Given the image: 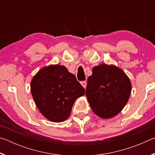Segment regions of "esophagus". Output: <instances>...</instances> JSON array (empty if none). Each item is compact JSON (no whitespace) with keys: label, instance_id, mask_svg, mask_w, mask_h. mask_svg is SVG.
Returning <instances> with one entry per match:
<instances>
[{"label":"esophagus","instance_id":"1","mask_svg":"<svg viewBox=\"0 0 155 155\" xmlns=\"http://www.w3.org/2000/svg\"><path fill=\"white\" fill-rule=\"evenodd\" d=\"M81 85H82L84 88H85L86 86H87V82H86L85 81L81 82Z\"/></svg>","mask_w":155,"mask_h":155}]
</instances>
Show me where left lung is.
<instances>
[{
	"label": "left lung",
	"instance_id": "1",
	"mask_svg": "<svg viewBox=\"0 0 155 155\" xmlns=\"http://www.w3.org/2000/svg\"><path fill=\"white\" fill-rule=\"evenodd\" d=\"M131 90L129 78L121 68L103 64L93 68L87 79L86 96L94 114L109 119L123 109Z\"/></svg>",
	"mask_w": 155,
	"mask_h": 155
}]
</instances>
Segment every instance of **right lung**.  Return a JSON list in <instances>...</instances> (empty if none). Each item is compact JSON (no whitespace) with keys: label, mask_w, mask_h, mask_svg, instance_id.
I'll return each instance as SVG.
<instances>
[{"label":"right lung","mask_w":155,"mask_h":155,"mask_svg":"<svg viewBox=\"0 0 155 155\" xmlns=\"http://www.w3.org/2000/svg\"><path fill=\"white\" fill-rule=\"evenodd\" d=\"M31 91L39 111L53 122L68 119L76 100L85 94L74 74L59 64L39 70L31 80Z\"/></svg>","instance_id":"right-lung-1"}]
</instances>
